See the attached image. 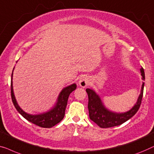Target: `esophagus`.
Returning a JSON list of instances; mask_svg holds the SVG:
<instances>
[{
	"mask_svg": "<svg viewBox=\"0 0 154 154\" xmlns=\"http://www.w3.org/2000/svg\"><path fill=\"white\" fill-rule=\"evenodd\" d=\"M89 84V80L87 77H82L79 79V85L82 88H85Z\"/></svg>",
	"mask_w": 154,
	"mask_h": 154,
	"instance_id": "34e87169",
	"label": "esophagus"
}]
</instances>
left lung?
Masks as SVG:
<instances>
[{
  "label": "left lung",
  "instance_id": "1",
  "mask_svg": "<svg viewBox=\"0 0 154 154\" xmlns=\"http://www.w3.org/2000/svg\"><path fill=\"white\" fill-rule=\"evenodd\" d=\"M140 71L142 73V79L144 80L145 75L144 68H142L140 69ZM144 83H143L141 94H140L137 103L135 104V106L128 112L121 114L114 113V112L107 110L103 106L101 100L98 95L90 88H86V91L87 92L88 97V109L90 119L96 123L102 128L116 126V125H119L127 121L137 113L140 105H141L143 91H144Z\"/></svg>",
  "mask_w": 154,
  "mask_h": 154
}]
</instances>
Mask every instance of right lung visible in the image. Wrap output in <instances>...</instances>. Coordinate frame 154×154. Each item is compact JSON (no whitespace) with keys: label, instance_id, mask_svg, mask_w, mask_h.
Masks as SVG:
<instances>
[{"label":"right lung","instance_id":"add662e5","mask_svg":"<svg viewBox=\"0 0 154 154\" xmlns=\"http://www.w3.org/2000/svg\"><path fill=\"white\" fill-rule=\"evenodd\" d=\"M13 72V70H12ZM77 86L75 84H73L72 85L66 87L63 89L60 92V94L58 96V102L56 103V105L50 111L44 113L42 114H38V115H31L26 113L22 109L19 107V106L17 104L16 99H15L14 92H13L12 87V73L11 78V97L12 103L14 104L15 108H16L19 113L28 120L30 122L33 123V124L38 125V126L42 128H51L54 126L63 119L65 116V111L68 103V97L70 94L73 91L76 89Z\"/></svg>","mask_w":154,"mask_h":154}]
</instances>
